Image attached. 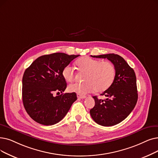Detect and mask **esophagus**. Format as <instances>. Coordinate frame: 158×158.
Here are the masks:
<instances>
[{
	"label": "esophagus",
	"mask_w": 158,
	"mask_h": 158,
	"mask_svg": "<svg viewBox=\"0 0 158 158\" xmlns=\"http://www.w3.org/2000/svg\"><path fill=\"white\" fill-rule=\"evenodd\" d=\"M77 97L78 99H85V98H86V96L77 94Z\"/></svg>",
	"instance_id": "obj_1"
}]
</instances>
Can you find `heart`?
Here are the masks:
<instances>
[{
	"label": "heart",
	"mask_w": 158,
	"mask_h": 158,
	"mask_svg": "<svg viewBox=\"0 0 158 158\" xmlns=\"http://www.w3.org/2000/svg\"><path fill=\"white\" fill-rule=\"evenodd\" d=\"M80 73H85L84 83H74L68 86L70 92L85 94L95 90L97 93L103 92L112 86L115 78L116 70L114 64L110 61H102L89 57L81 58L76 62ZM62 76L68 83L76 77L73 68L66 66L62 71Z\"/></svg>",
	"instance_id": "1"
}]
</instances>
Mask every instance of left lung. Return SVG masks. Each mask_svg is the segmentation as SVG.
<instances>
[{
    "instance_id": "1",
    "label": "left lung",
    "mask_w": 158,
    "mask_h": 158,
    "mask_svg": "<svg viewBox=\"0 0 158 158\" xmlns=\"http://www.w3.org/2000/svg\"><path fill=\"white\" fill-rule=\"evenodd\" d=\"M95 58L107 59L114 64L115 78L112 86L101 94L106 99L94 96L95 106L90 110L92 118L98 124L110 127L126 119L133 110L138 101L136 77L132 68L119 55L109 53L91 56Z\"/></svg>"
}]
</instances>
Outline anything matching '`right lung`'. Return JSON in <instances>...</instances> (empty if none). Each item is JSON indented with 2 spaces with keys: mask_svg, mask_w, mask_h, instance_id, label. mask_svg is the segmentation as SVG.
<instances>
[{
  "mask_svg": "<svg viewBox=\"0 0 158 158\" xmlns=\"http://www.w3.org/2000/svg\"><path fill=\"white\" fill-rule=\"evenodd\" d=\"M79 55L54 53L35 59L23 77V101L30 118L43 125H53L62 120L77 100L75 93L63 92L66 88L62 71ZM55 92L62 94L53 96Z\"/></svg>",
  "mask_w": 158,
  "mask_h": 158,
  "instance_id": "1",
  "label": "right lung"
}]
</instances>
